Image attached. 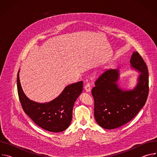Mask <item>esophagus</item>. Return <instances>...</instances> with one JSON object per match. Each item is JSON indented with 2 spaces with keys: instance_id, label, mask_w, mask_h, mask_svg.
Listing matches in <instances>:
<instances>
[{
  "instance_id": "1",
  "label": "esophagus",
  "mask_w": 157,
  "mask_h": 157,
  "mask_svg": "<svg viewBox=\"0 0 157 157\" xmlns=\"http://www.w3.org/2000/svg\"><path fill=\"white\" fill-rule=\"evenodd\" d=\"M84 89H85V91L87 92V93H89L91 91V86H90V84L89 83H87L85 86H84Z\"/></svg>"
}]
</instances>
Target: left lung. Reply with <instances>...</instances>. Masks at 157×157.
I'll use <instances>...</instances> for the list:
<instances>
[{
    "label": "left lung",
    "instance_id": "8db88e82",
    "mask_svg": "<svg viewBox=\"0 0 157 157\" xmlns=\"http://www.w3.org/2000/svg\"><path fill=\"white\" fill-rule=\"evenodd\" d=\"M130 63L131 69L140 73L135 87L122 88L118 84L119 70L109 69L102 72L92 89L94 117L105 129H114L127 124L146 102L149 89L147 66L137 52H133Z\"/></svg>",
    "mask_w": 157,
    "mask_h": 157
}]
</instances>
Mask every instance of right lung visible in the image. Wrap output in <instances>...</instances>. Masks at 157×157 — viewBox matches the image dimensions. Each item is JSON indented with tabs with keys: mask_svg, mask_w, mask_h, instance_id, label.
I'll list each match as a JSON object with an SVG mask.
<instances>
[{
	"mask_svg": "<svg viewBox=\"0 0 157 157\" xmlns=\"http://www.w3.org/2000/svg\"><path fill=\"white\" fill-rule=\"evenodd\" d=\"M17 74V90L25 113L41 128L51 132H61L71 122L74 104L82 91L83 82L79 81L65 87L61 93L52 101L40 103L30 100L24 93Z\"/></svg>",
	"mask_w": 157,
	"mask_h": 157,
	"instance_id": "add662e5",
	"label": "right lung"
}]
</instances>
